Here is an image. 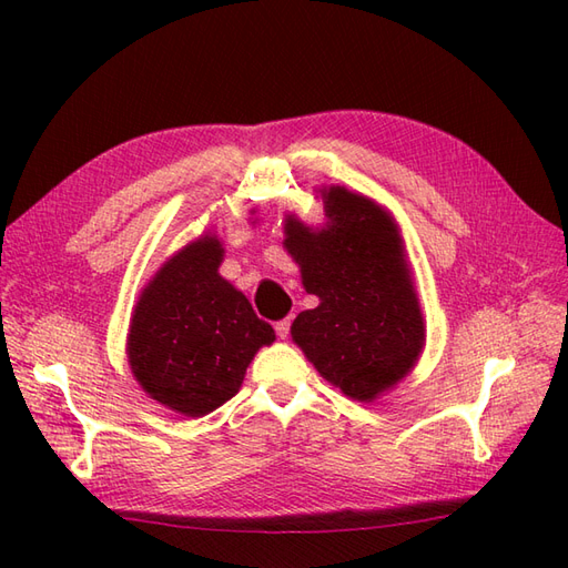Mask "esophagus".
<instances>
[{"label": "esophagus", "instance_id": "1", "mask_svg": "<svg viewBox=\"0 0 568 568\" xmlns=\"http://www.w3.org/2000/svg\"><path fill=\"white\" fill-rule=\"evenodd\" d=\"M274 332H277L280 338H286L288 332H291V317H284V320H280L277 324H274Z\"/></svg>", "mask_w": 568, "mask_h": 568}]
</instances>
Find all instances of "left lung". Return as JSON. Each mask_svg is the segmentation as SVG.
<instances>
[{
	"mask_svg": "<svg viewBox=\"0 0 568 568\" xmlns=\"http://www.w3.org/2000/svg\"><path fill=\"white\" fill-rule=\"evenodd\" d=\"M320 232L286 217L284 246L320 305L303 311L291 336L326 382L355 400L400 382L424 346V322L403 242L374 201L332 186Z\"/></svg>",
	"mask_w": 568,
	"mask_h": 568,
	"instance_id": "8db88e82",
	"label": "left lung"
}]
</instances>
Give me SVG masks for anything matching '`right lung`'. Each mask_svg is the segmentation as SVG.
Listing matches in <instances>:
<instances>
[{
    "mask_svg": "<svg viewBox=\"0 0 568 568\" xmlns=\"http://www.w3.org/2000/svg\"><path fill=\"white\" fill-rule=\"evenodd\" d=\"M222 246L203 236L142 291L128 336L130 367L153 400L203 417L242 388L246 367L274 341L248 298L217 274Z\"/></svg>",
    "mask_w": 568,
    "mask_h": 568,
    "instance_id": "add662e5",
    "label": "right lung"
}]
</instances>
